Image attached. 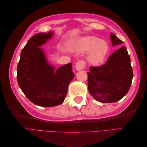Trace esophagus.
I'll return each mask as SVG.
<instances>
[{
    "label": "esophagus",
    "instance_id": "obj_1",
    "mask_svg": "<svg viewBox=\"0 0 147 147\" xmlns=\"http://www.w3.org/2000/svg\"><path fill=\"white\" fill-rule=\"evenodd\" d=\"M86 65V62L84 60H80L75 64V69L77 70L80 71L82 70L84 68Z\"/></svg>",
    "mask_w": 147,
    "mask_h": 147
}]
</instances>
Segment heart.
I'll return each mask as SVG.
<instances>
[{
    "instance_id": "1",
    "label": "heart",
    "mask_w": 147,
    "mask_h": 147,
    "mask_svg": "<svg viewBox=\"0 0 147 147\" xmlns=\"http://www.w3.org/2000/svg\"><path fill=\"white\" fill-rule=\"evenodd\" d=\"M71 48L75 51L82 53L89 51L88 61L92 65H98L103 63L109 51L108 44L105 40H100L95 36L80 38L71 44Z\"/></svg>"
}]
</instances>
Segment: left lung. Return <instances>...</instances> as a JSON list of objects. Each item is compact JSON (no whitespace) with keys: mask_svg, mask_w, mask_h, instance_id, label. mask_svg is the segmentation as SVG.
<instances>
[{"mask_svg":"<svg viewBox=\"0 0 147 147\" xmlns=\"http://www.w3.org/2000/svg\"><path fill=\"white\" fill-rule=\"evenodd\" d=\"M112 45L123 43L113 33L110 34ZM88 72V86L91 95L103 103H112L125 96L131 87L133 71L125 47L113 53L105 64L91 66Z\"/></svg>","mask_w":147,"mask_h":147,"instance_id":"obj_1","label":"left lung"}]
</instances>
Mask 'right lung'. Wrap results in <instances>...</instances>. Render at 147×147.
Here are the masks:
<instances>
[{"instance_id": "add662e5", "label": "right lung", "mask_w": 147, "mask_h": 147, "mask_svg": "<svg viewBox=\"0 0 147 147\" xmlns=\"http://www.w3.org/2000/svg\"><path fill=\"white\" fill-rule=\"evenodd\" d=\"M53 35L50 32L33 35L22 50L17 67V80L22 91L32 103L46 107L63 103L75 76L72 63L55 70L39 48Z\"/></svg>"}]
</instances>
